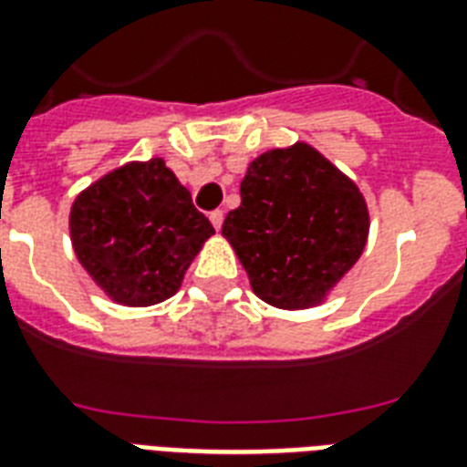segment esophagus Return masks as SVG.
I'll use <instances>...</instances> for the list:
<instances>
[{
    "label": "esophagus",
    "mask_w": 467,
    "mask_h": 467,
    "mask_svg": "<svg viewBox=\"0 0 467 467\" xmlns=\"http://www.w3.org/2000/svg\"><path fill=\"white\" fill-rule=\"evenodd\" d=\"M223 220H225V213H223V211H213L211 213V223H213V227H215V230H220V227H223Z\"/></svg>",
    "instance_id": "esophagus-1"
}]
</instances>
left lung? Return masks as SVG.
Instances as JSON below:
<instances>
[{"label": "left lung", "mask_w": 467, "mask_h": 467, "mask_svg": "<svg viewBox=\"0 0 467 467\" xmlns=\"http://www.w3.org/2000/svg\"><path fill=\"white\" fill-rule=\"evenodd\" d=\"M240 196L223 237L256 298L278 310L322 306L368 240V205L354 179L296 142L249 161Z\"/></svg>", "instance_id": "obj_1"}]
</instances>
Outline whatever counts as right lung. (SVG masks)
<instances>
[{
  "label": "right lung",
  "mask_w": 467,
  "mask_h": 467,
  "mask_svg": "<svg viewBox=\"0 0 467 467\" xmlns=\"http://www.w3.org/2000/svg\"><path fill=\"white\" fill-rule=\"evenodd\" d=\"M211 220L161 157L128 161L79 191L69 237L82 269L113 303L150 307L171 298L211 240Z\"/></svg>",
  "instance_id": "1"
}]
</instances>
